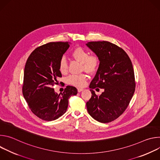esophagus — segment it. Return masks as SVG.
Segmentation results:
<instances>
[{
	"instance_id": "esophagus-1",
	"label": "esophagus",
	"mask_w": 160,
	"mask_h": 160,
	"mask_svg": "<svg viewBox=\"0 0 160 160\" xmlns=\"http://www.w3.org/2000/svg\"><path fill=\"white\" fill-rule=\"evenodd\" d=\"M83 88H78V92H81L82 91H83Z\"/></svg>"
}]
</instances>
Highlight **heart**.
<instances>
[{
  "label": "heart",
  "instance_id": "obj_1",
  "mask_svg": "<svg viewBox=\"0 0 160 160\" xmlns=\"http://www.w3.org/2000/svg\"><path fill=\"white\" fill-rule=\"evenodd\" d=\"M72 55L78 61L82 62V70L88 73L95 72L99 66L100 59L96 54H89L88 52L81 47L76 48L72 52ZM59 70L62 73H66L68 70V64L66 59L62 57L59 62ZM87 76L84 73L72 75L67 78V82L76 87H83L86 83Z\"/></svg>",
  "mask_w": 160,
  "mask_h": 160
}]
</instances>
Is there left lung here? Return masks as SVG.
I'll list each match as a JSON object with an SVG mask.
<instances>
[{"instance_id":"left-lung-1","label":"left lung","mask_w":160,"mask_h":160,"mask_svg":"<svg viewBox=\"0 0 160 160\" xmlns=\"http://www.w3.org/2000/svg\"><path fill=\"white\" fill-rule=\"evenodd\" d=\"M87 46L97 54L100 64L89 87L92 97L86 103L89 115L101 123L118 118L128 107L135 82L132 61L123 49L107 41L90 42ZM104 88L98 97L93 89Z\"/></svg>"}]
</instances>
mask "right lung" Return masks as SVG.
Returning <instances> with one entry per match:
<instances>
[{
  "instance_id": "right-lung-1",
  "label": "right lung",
  "mask_w": 160,
  "mask_h": 160,
  "mask_svg": "<svg viewBox=\"0 0 160 160\" xmlns=\"http://www.w3.org/2000/svg\"><path fill=\"white\" fill-rule=\"evenodd\" d=\"M70 42H50L36 48L28 57L24 71L22 94L32 112L45 121L59 118L66 112L68 99L77 89L67 86L58 94L52 86L62 77L59 62L70 47Z\"/></svg>"
}]
</instances>
